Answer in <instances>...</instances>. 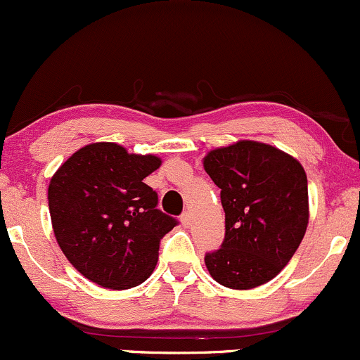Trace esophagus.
Segmentation results:
<instances>
[{
  "instance_id": "1",
  "label": "esophagus",
  "mask_w": 360,
  "mask_h": 360,
  "mask_svg": "<svg viewBox=\"0 0 360 360\" xmlns=\"http://www.w3.org/2000/svg\"><path fill=\"white\" fill-rule=\"evenodd\" d=\"M181 225H183V227H189V225H191V215H189L188 212L181 215Z\"/></svg>"
}]
</instances>
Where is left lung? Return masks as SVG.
<instances>
[{"instance_id": "8db88e82", "label": "left lung", "mask_w": 360, "mask_h": 360, "mask_svg": "<svg viewBox=\"0 0 360 360\" xmlns=\"http://www.w3.org/2000/svg\"><path fill=\"white\" fill-rule=\"evenodd\" d=\"M220 188L225 239L205 264L220 285L248 290L283 270L309 222L307 177L301 162L262 141L239 140L205 155Z\"/></svg>"}]
</instances>
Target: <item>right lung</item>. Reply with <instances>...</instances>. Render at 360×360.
Listing matches in <instances>:
<instances>
[{"label":"right lung","instance_id":"1","mask_svg":"<svg viewBox=\"0 0 360 360\" xmlns=\"http://www.w3.org/2000/svg\"><path fill=\"white\" fill-rule=\"evenodd\" d=\"M160 164L157 155L98 141L77 150L51 177L47 200L59 248L97 285L124 290L152 275L160 239L177 224L143 183Z\"/></svg>","mask_w":360,"mask_h":360}]
</instances>
